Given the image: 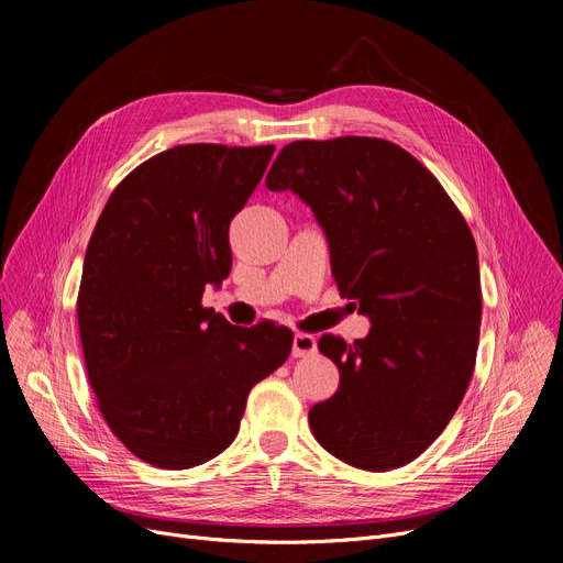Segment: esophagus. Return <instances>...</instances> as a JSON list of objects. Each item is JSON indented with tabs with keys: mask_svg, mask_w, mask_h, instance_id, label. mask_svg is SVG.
Wrapping results in <instances>:
<instances>
[{
	"mask_svg": "<svg viewBox=\"0 0 563 563\" xmlns=\"http://www.w3.org/2000/svg\"><path fill=\"white\" fill-rule=\"evenodd\" d=\"M317 353V340L312 335L306 333H297L291 342V356L294 358H306V356H314Z\"/></svg>",
	"mask_w": 563,
	"mask_h": 563,
	"instance_id": "1",
	"label": "esophagus"
}]
</instances>
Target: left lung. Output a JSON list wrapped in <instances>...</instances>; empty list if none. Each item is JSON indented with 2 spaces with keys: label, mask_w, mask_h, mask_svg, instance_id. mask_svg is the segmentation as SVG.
<instances>
[{
  "label": "left lung",
  "mask_w": 563,
  "mask_h": 563,
  "mask_svg": "<svg viewBox=\"0 0 563 563\" xmlns=\"http://www.w3.org/2000/svg\"><path fill=\"white\" fill-rule=\"evenodd\" d=\"M266 189L291 191L310 207L340 294L372 323L353 344L319 340L340 369V388L308 412L317 442L361 470L410 463L448 427L475 369V236L435 177L383 139L294 141Z\"/></svg>",
  "instance_id": "1"
}]
</instances>
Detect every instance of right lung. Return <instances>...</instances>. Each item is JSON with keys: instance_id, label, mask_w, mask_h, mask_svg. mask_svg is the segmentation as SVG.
I'll return each instance as SVG.
<instances>
[{"instance_id": "obj_1", "label": "right lung", "mask_w": 563, "mask_h": 563, "mask_svg": "<svg viewBox=\"0 0 563 563\" xmlns=\"http://www.w3.org/2000/svg\"><path fill=\"white\" fill-rule=\"evenodd\" d=\"M274 145H177L134 168L88 242L77 299L88 380L123 445L187 470L240 431L255 383L291 351L272 321L240 329L202 308L232 266L228 228L260 185Z\"/></svg>"}]
</instances>
